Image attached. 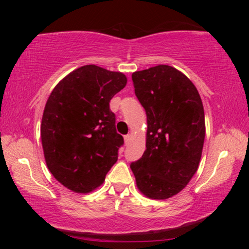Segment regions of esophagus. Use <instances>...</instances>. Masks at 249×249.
<instances>
[{
	"mask_svg": "<svg viewBox=\"0 0 249 249\" xmlns=\"http://www.w3.org/2000/svg\"><path fill=\"white\" fill-rule=\"evenodd\" d=\"M130 140H132V135L128 134L126 135V136H124V141H125V145H128L130 142Z\"/></svg>",
	"mask_w": 249,
	"mask_h": 249,
	"instance_id": "esophagus-1",
	"label": "esophagus"
}]
</instances>
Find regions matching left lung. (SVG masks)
Segmentation results:
<instances>
[{
  "instance_id": "left-lung-1",
  "label": "left lung",
  "mask_w": 249,
  "mask_h": 249,
  "mask_svg": "<svg viewBox=\"0 0 249 249\" xmlns=\"http://www.w3.org/2000/svg\"><path fill=\"white\" fill-rule=\"evenodd\" d=\"M135 94L147 115L146 150L130 169L142 195L166 200L183 190L199 167L204 109L187 75L168 65L135 71Z\"/></svg>"
}]
</instances>
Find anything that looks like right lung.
Segmentation results:
<instances>
[{"mask_svg":"<svg viewBox=\"0 0 249 249\" xmlns=\"http://www.w3.org/2000/svg\"><path fill=\"white\" fill-rule=\"evenodd\" d=\"M122 72L95 65L73 70L53 88L40 124L49 171L64 187L89 193L103 183L123 145L109 101L124 89Z\"/></svg>","mask_w":249,"mask_h":249,"instance_id":"add662e5","label":"right lung"}]
</instances>
